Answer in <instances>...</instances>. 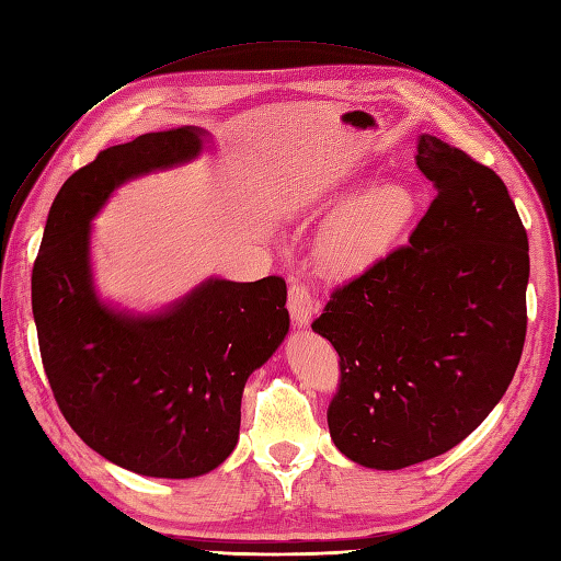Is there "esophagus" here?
<instances>
[{"mask_svg":"<svg viewBox=\"0 0 561 561\" xmlns=\"http://www.w3.org/2000/svg\"><path fill=\"white\" fill-rule=\"evenodd\" d=\"M288 309L295 325L307 328L311 317L317 313V299L309 293L307 285L297 278H290V293H288Z\"/></svg>","mask_w":561,"mask_h":561,"instance_id":"esophagus-1","label":"esophagus"}]
</instances>
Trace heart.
Returning a JSON list of instances; mask_svg holds the SVG:
<instances>
[{
  "mask_svg": "<svg viewBox=\"0 0 561 561\" xmlns=\"http://www.w3.org/2000/svg\"><path fill=\"white\" fill-rule=\"evenodd\" d=\"M419 209L412 183L386 178L337 207L321 236V256L331 268H359L400 240Z\"/></svg>",
  "mask_w": 561,
  "mask_h": 561,
  "instance_id": "obj_1",
  "label": "heart"
}]
</instances>
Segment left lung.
Wrapping results in <instances>:
<instances>
[{
    "instance_id": "left-lung-1",
    "label": "left lung",
    "mask_w": 561,
    "mask_h": 561,
    "mask_svg": "<svg viewBox=\"0 0 561 561\" xmlns=\"http://www.w3.org/2000/svg\"><path fill=\"white\" fill-rule=\"evenodd\" d=\"M416 152L438 195L409 244L335 288L311 323L340 357L331 438L380 471L438 457L481 426L526 340L528 238L507 185L433 135Z\"/></svg>"
}]
</instances>
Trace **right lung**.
<instances>
[{
	"label": "right lung",
	"mask_w": 561,
	"mask_h": 561,
	"mask_svg": "<svg viewBox=\"0 0 561 561\" xmlns=\"http://www.w3.org/2000/svg\"><path fill=\"white\" fill-rule=\"evenodd\" d=\"M202 128L145 133L78 169L54 199L33 266V317L64 419L118 467L195 478L233 453L242 390L288 335L280 276L209 278L157 313L94 293L90 221L133 178L193 161Z\"/></svg>",
	"instance_id": "1"
}]
</instances>
